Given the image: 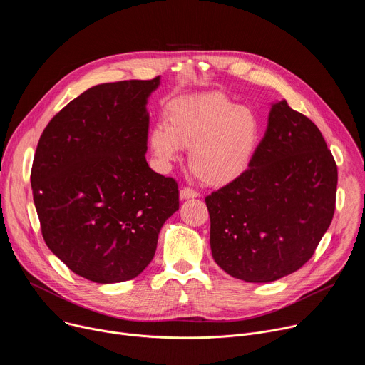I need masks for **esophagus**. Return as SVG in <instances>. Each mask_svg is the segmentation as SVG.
<instances>
[{
  "label": "esophagus",
  "mask_w": 365,
  "mask_h": 365,
  "mask_svg": "<svg viewBox=\"0 0 365 365\" xmlns=\"http://www.w3.org/2000/svg\"><path fill=\"white\" fill-rule=\"evenodd\" d=\"M179 195H180V199H195L199 196V193L192 187H182Z\"/></svg>",
  "instance_id": "esophagus-1"
}]
</instances>
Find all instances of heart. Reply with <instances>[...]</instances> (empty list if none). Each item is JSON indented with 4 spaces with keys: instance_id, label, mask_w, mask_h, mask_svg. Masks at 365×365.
Masks as SVG:
<instances>
[{
    "instance_id": "1",
    "label": "heart",
    "mask_w": 365,
    "mask_h": 365,
    "mask_svg": "<svg viewBox=\"0 0 365 365\" xmlns=\"http://www.w3.org/2000/svg\"><path fill=\"white\" fill-rule=\"evenodd\" d=\"M262 141V123L254 110L222 92H203L173 99L165 124L148 133V145L162 168H169L189 148V168L205 183L225 186L251 166Z\"/></svg>"
}]
</instances>
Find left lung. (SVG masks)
<instances>
[{
    "instance_id": "1",
    "label": "left lung",
    "mask_w": 365,
    "mask_h": 365,
    "mask_svg": "<svg viewBox=\"0 0 365 365\" xmlns=\"http://www.w3.org/2000/svg\"><path fill=\"white\" fill-rule=\"evenodd\" d=\"M336 183L319 128L284 99L273 103L250 169L205 197L215 263L248 283L294 273L331 225Z\"/></svg>"
}]
</instances>
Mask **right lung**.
<instances>
[{
	"label": "right lung",
	"mask_w": 365,
	"mask_h": 365,
	"mask_svg": "<svg viewBox=\"0 0 365 365\" xmlns=\"http://www.w3.org/2000/svg\"><path fill=\"white\" fill-rule=\"evenodd\" d=\"M159 85L160 76L92 86L51 118L38 140L30 180L43 238L91 282L137 277L179 210L176 180L145 162V106Z\"/></svg>",
	"instance_id": "add662e5"
}]
</instances>
